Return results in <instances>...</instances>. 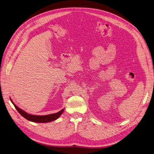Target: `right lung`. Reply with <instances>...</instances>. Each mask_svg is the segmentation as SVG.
Segmentation results:
<instances>
[{"label":"right lung","mask_w":154,"mask_h":154,"mask_svg":"<svg viewBox=\"0 0 154 154\" xmlns=\"http://www.w3.org/2000/svg\"><path fill=\"white\" fill-rule=\"evenodd\" d=\"M10 100H11L12 103L14 104L15 108L17 109V110L18 111V112L20 115H21L23 117H24L25 119H26L27 120H29V121H32V122H48L54 121V120L57 119L61 115H62V113L64 111V109H63L62 110H60L59 112H56V113H54V114H51V115H45V116L32 115L28 114L27 112H26L22 109L19 108L18 106H17L14 104V103L11 99H10Z\"/></svg>","instance_id":"1"}]
</instances>
